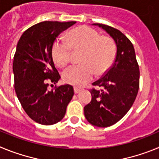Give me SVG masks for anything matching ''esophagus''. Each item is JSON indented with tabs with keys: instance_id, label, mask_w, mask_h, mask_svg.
Listing matches in <instances>:
<instances>
[{
	"instance_id": "34e87169",
	"label": "esophagus",
	"mask_w": 159,
	"mask_h": 159,
	"mask_svg": "<svg viewBox=\"0 0 159 159\" xmlns=\"http://www.w3.org/2000/svg\"><path fill=\"white\" fill-rule=\"evenodd\" d=\"M81 91V88H79V87H74V92H75V94L79 93V92Z\"/></svg>"
}]
</instances>
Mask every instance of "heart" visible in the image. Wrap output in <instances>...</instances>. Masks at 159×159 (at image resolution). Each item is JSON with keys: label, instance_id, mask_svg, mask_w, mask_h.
I'll list each match as a JSON object with an SVG mask.
<instances>
[{"label": "heart", "instance_id": "b5f03b06", "mask_svg": "<svg viewBox=\"0 0 159 159\" xmlns=\"http://www.w3.org/2000/svg\"><path fill=\"white\" fill-rule=\"evenodd\" d=\"M67 42L57 40L53 43L52 55L55 64L64 67L70 62L71 49L83 51L81 64L70 66L64 71L65 82L74 85H84L94 75H103L110 69L116 56V44L109 36H101L92 28L81 26L67 34Z\"/></svg>", "mask_w": 159, "mask_h": 159}]
</instances>
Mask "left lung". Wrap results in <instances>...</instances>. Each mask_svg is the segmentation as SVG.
I'll use <instances>...</instances> for the list:
<instances>
[{"label":"left lung","instance_id":"left-lung-1","mask_svg":"<svg viewBox=\"0 0 159 159\" xmlns=\"http://www.w3.org/2000/svg\"><path fill=\"white\" fill-rule=\"evenodd\" d=\"M104 29L117 46L115 61L110 69L92 84V101L84 107V116L91 124L110 127L119 122L134 103L139 88V67L134 46L118 29L102 24H93Z\"/></svg>","mask_w":159,"mask_h":159}]
</instances>
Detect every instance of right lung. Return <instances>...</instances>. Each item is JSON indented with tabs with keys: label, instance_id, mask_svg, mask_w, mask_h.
Segmentation results:
<instances>
[{
	"label": "right lung",
	"instance_id": "right-lung-1",
	"mask_svg": "<svg viewBox=\"0 0 159 159\" xmlns=\"http://www.w3.org/2000/svg\"><path fill=\"white\" fill-rule=\"evenodd\" d=\"M75 21H43L33 25L20 38L14 55V88L28 116L42 125H52L64 117L74 95L69 84L48 87L59 81L52 48L57 36Z\"/></svg>",
	"mask_w": 159,
	"mask_h": 159
}]
</instances>
